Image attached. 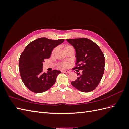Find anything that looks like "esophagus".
Wrapping results in <instances>:
<instances>
[{
  "label": "esophagus",
  "mask_w": 129,
  "mask_h": 129,
  "mask_svg": "<svg viewBox=\"0 0 129 129\" xmlns=\"http://www.w3.org/2000/svg\"><path fill=\"white\" fill-rule=\"evenodd\" d=\"M62 72H63V73H68V74L70 73V72H69V71H62Z\"/></svg>",
  "instance_id": "esophagus-1"
}]
</instances>
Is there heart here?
<instances>
[{
  "instance_id": "1",
  "label": "heart",
  "mask_w": 129,
  "mask_h": 129,
  "mask_svg": "<svg viewBox=\"0 0 129 129\" xmlns=\"http://www.w3.org/2000/svg\"><path fill=\"white\" fill-rule=\"evenodd\" d=\"M68 47V46H67ZM56 48H55L52 51V54H54L55 53V52L56 51ZM69 66V63L68 62H62L61 63H60V66L62 68H67Z\"/></svg>"
}]
</instances>
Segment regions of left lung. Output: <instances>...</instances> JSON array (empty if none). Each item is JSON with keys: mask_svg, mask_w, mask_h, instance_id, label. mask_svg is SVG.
Here are the masks:
<instances>
[{"mask_svg": "<svg viewBox=\"0 0 129 129\" xmlns=\"http://www.w3.org/2000/svg\"><path fill=\"white\" fill-rule=\"evenodd\" d=\"M67 41L76 51V66L73 69L82 71L81 75L76 73L79 77L71 84L82 92L92 91L98 86L103 75L104 54L98 45L87 38L69 39Z\"/></svg>", "mask_w": 129, "mask_h": 129, "instance_id": "1", "label": "left lung"}]
</instances>
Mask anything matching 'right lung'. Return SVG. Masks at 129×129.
Here are the masks:
<instances>
[{
    "mask_svg": "<svg viewBox=\"0 0 129 129\" xmlns=\"http://www.w3.org/2000/svg\"><path fill=\"white\" fill-rule=\"evenodd\" d=\"M64 41L44 37L34 40L26 46L19 58V68L22 82L31 91L45 92L55 83L61 71L53 70L43 73L42 63L50 57L53 49Z\"/></svg>",
    "mask_w": 129,
    "mask_h": 129,
    "instance_id": "obj_1",
    "label": "right lung"
}]
</instances>
